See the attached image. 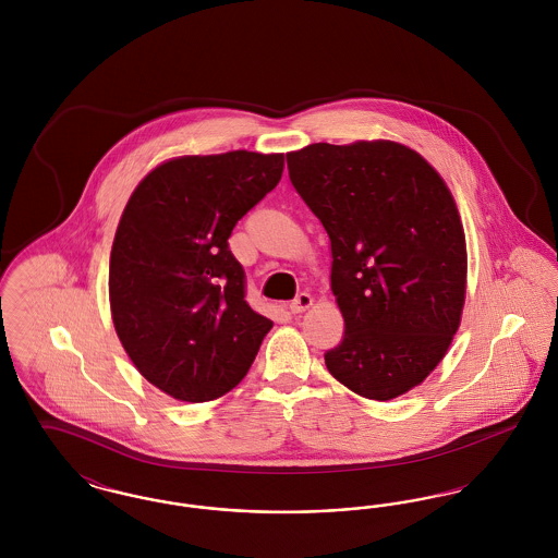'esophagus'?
<instances>
[{"mask_svg":"<svg viewBox=\"0 0 558 558\" xmlns=\"http://www.w3.org/2000/svg\"><path fill=\"white\" fill-rule=\"evenodd\" d=\"M312 305H314L312 294H310V292H301V294L292 301L291 305H289V310H291L292 314H303V312H307Z\"/></svg>","mask_w":558,"mask_h":558,"instance_id":"obj_1","label":"esophagus"}]
</instances>
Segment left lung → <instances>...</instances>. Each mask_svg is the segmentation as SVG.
Returning a JSON list of instances; mask_svg holds the SVG:
<instances>
[{
  "label": "left lung",
  "instance_id": "left-lung-1",
  "mask_svg": "<svg viewBox=\"0 0 558 558\" xmlns=\"http://www.w3.org/2000/svg\"><path fill=\"white\" fill-rule=\"evenodd\" d=\"M287 162L330 239L345 335L326 368L362 398H399L446 357L462 318L466 239L450 187L391 140L318 142Z\"/></svg>",
  "mask_w": 558,
  "mask_h": 558
}]
</instances>
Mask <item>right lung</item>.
<instances>
[{
  "label": "right lung",
  "mask_w": 558,
  "mask_h": 558,
  "mask_svg": "<svg viewBox=\"0 0 558 558\" xmlns=\"http://www.w3.org/2000/svg\"><path fill=\"white\" fill-rule=\"evenodd\" d=\"M282 169L280 153L187 155L133 190L110 251V314L133 366L162 393L190 403L226 396L274 326L244 301L228 239Z\"/></svg>",
  "instance_id": "add662e5"
}]
</instances>
